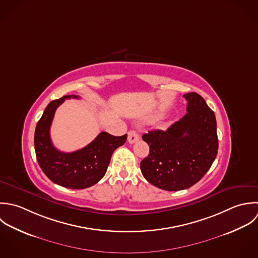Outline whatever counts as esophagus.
Instances as JSON below:
<instances>
[{"label": "esophagus", "instance_id": "34e87169", "mask_svg": "<svg viewBox=\"0 0 258 258\" xmlns=\"http://www.w3.org/2000/svg\"><path fill=\"white\" fill-rule=\"evenodd\" d=\"M138 139H139V135L135 130H130L128 132V142L130 144L135 143L136 141H138Z\"/></svg>", "mask_w": 258, "mask_h": 258}]
</instances>
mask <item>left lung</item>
I'll use <instances>...</instances> for the list:
<instances>
[{"mask_svg":"<svg viewBox=\"0 0 258 258\" xmlns=\"http://www.w3.org/2000/svg\"><path fill=\"white\" fill-rule=\"evenodd\" d=\"M187 113L167 130H152L142 139L149 155L140 163L144 178L167 191L187 189L211 167L218 150L214 112L197 93L184 95Z\"/></svg>","mask_w":258,"mask_h":258,"instance_id":"obj_1","label":"left lung"}]
</instances>
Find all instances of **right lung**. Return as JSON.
Wrapping results in <instances>:
<instances>
[{"label": "right lung", "mask_w": 258, "mask_h": 258, "mask_svg": "<svg viewBox=\"0 0 258 258\" xmlns=\"http://www.w3.org/2000/svg\"><path fill=\"white\" fill-rule=\"evenodd\" d=\"M70 98L79 99L77 95H66L46 107L35 130V151L41 169L51 181L70 189H84L103 178L113 152L126 142L127 134L118 137L101 132L80 150L71 153L59 151L51 141L50 128L56 109Z\"/></svg>", "instance_id": "obj_1"}]
</instances>
